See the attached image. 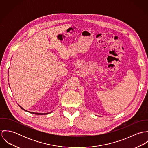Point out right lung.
I'll return each instance as SVG.
<instances>
[{
  "mask_svg": "<svg viewBox=\"0 0 148 148\" xmlns=\"http://www.w3.org/2000/svg\"><path fill=\"white\" fill-rule=\"evenodd\" d=\"M9 86H10V85H9ZM19 105V104H18ZM19 106L21 108V109H23V110H24V111H25V112H29V113H32V114H38V115H45V114H49V113H51V112H49V113H36V112H29V111H27V110H26L25 109H24V108H23L21 106Z\"/></svg>",
  "mask_w": 148,
  "mask_h": 148,
  "instance_id": "1",
  "label": "right lung"
}]
</instances>
